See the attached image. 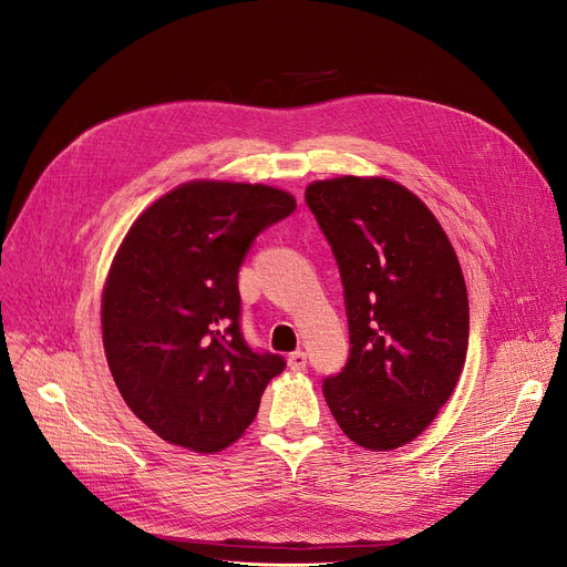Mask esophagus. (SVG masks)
Returning a JSON list of instances; mask_svg holds the SVG:
<instances>
[{
	"label": "esophagus",
	"instance_id": "34e87169",
	"mask_svg": "<svg viewBox=\"0 0 567 567\" xmlns=\"http://www.w3.org/2000/svg\"><path fill=\"white\" fill-rule=\"evenodd\" d=\"M306 363H308V355H306V351H301V349L287 355V365H289L293 372L306 370Z\"/></svg>",
	"mask_w": 567,
	"mask_h": 567
}]
</instances>
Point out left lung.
<instances>
[{
    "label": "left lung",
    "instance_id": "left-lung-1",
    "mask_svg": "<svg viewBox=\"0 0 567 567\" xmlns=\"http://www.w3.org/2000/svg\"><path fill=\"white\" fill-rule=\"evenodd\" d=\"M306 202L340 266L349 363L323 381L340 430L368 451L423 434L451 400L468 347V296L427 204L385 176L312 182Z\"/></svg>",
    "mask_w": 567,
    "mask_h": 567
}]
</instances>
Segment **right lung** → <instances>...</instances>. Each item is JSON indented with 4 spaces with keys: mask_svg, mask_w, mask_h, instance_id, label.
<instances>
[{
    "mask_svg": "<svg viewBox=\"0 0 567 567\" xmlns=\"http://www.w3.org/2000/svg\"><path fill=\"white\" fill-rule=\"evenodd\" d=\"M296 208L264 184L195 178L148 204L103 285L101 326L118 393L163 441L214 455L255 421L276 353L238 329V266L252 238Z\"/></svg>",
    "mask_w": 567,
    "mask_h": 567,
    "instance_id": "obj_1",
    "label": "right lung"
}]
</instances>
